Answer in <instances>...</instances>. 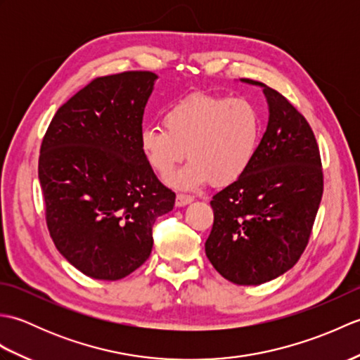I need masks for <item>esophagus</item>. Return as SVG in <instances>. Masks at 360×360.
I'll return each instance as SVG.
<instances>
[{
	"label": "esophagus",
	"mask_w": 360,
	"mask_h": 360,
	"mask_svg": "<svg viewBox=\"0 0 360 360\" xmlns=\"http://www.w3.org/2000/svg\"><path fill=\"white\" fill-rule=\"evenodd\" d=\"M192 201H193V196L178 193V196H176V207H184V205L190 204Z\"/></svg>",
	"instance_id": "esophagus-1"
}]
</instances>
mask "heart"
<instances>
[{
    "mask_svg": "<svg viewBox=\"0 0 360 360\" xmlns=\"http://www.w3.org/2000/svg\"><path fill=\"white\" fill-rule=\"evenodd\" d=\"M163 125H147L141 131V148L160 176L181 188H195L212 179L227 186L246 173L262 139L263 120L258 106L244 97L193 94L164 112Z\"/></svg>",
    "mask_w": 360,
    "mask_h": 360,
    "instance_id": "heart-1",
    "label": "heart"
}]
</instances>
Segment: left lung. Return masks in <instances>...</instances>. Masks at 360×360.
Masks as SVG:
<instances>
[{
    "label": "left lung",
    "instance_id": "obj_1",
    "mask_svg": "<svg viewBox=\"0 0 360 360\" xmlns=\"http://www.w3.org/2000/svg\"><path fill=\"white\" fill-rule=\"evenodd\" d=\"M269 120L240 179L212 198L205 255L235 285H262L288 272L307 248L323 193L322 160L309 124L262 82Z\"/></svg>",
    "mask_w": 360,
    "mask_h": 360
}]
</instances>
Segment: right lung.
Returning a JSON list of instances; mask_svg holds the SVG:
<instances>
[{"mask_svg": "<svg viewBox=\"0 0 360 360\" xmlns=\"http://www.w3.org/2000/svg\"><path fill=\"white\" fill-rule=\"evenodd\" d=\"M150 71L97 77L62 105L46 131L38 178L52 241L91 278L120 280L151 254V227L174 205L141 148Z\"/></svg>", "mask_w": 360, "mask_h": 360, "instance_id": "1", "label": "right lung"}]
</instances>
